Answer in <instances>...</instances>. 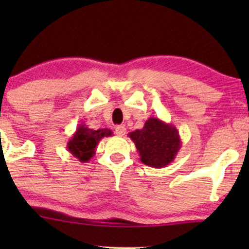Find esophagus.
<instances>
[{"mask_svg": "<svg viewBox=\"0 0 249 249\" xmlns=\"http://www.w3.org/2000/svg\"><path fill=\"white\" fill-rule=\"evenodd\" d=\"M125 131H127V129H125L124 125H117L115 127V134L118 136H124Z\"/></svg>", "mask_w": 249, "mask_h": 249, "instance_id": "34e87169", "label": "esophagus"}]
</instances>
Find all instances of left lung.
I'll use <instances>...</instances> for the list:
<instances>
[{"label": "left lung", "mask_w": 249, "mask_h": 249, "mask_svg": "<svg viewBox=\"0 0 249 249\" xmlns=\"http://www.w3.org/2000/svg\"><path fill=\"white\" fill-rule=\"evenodd\" d=\"M141 156V161L152 168H164L173 162L181 147L179 131L159 118H149L142 129L128 134Z\"/></svg>", "instance_id": "8db88e82"}]
</instances>
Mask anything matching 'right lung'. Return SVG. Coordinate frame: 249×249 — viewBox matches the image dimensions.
I'll return each instance as SVG.
<instances>
[{
  "label": "right lung",
  "instance_id": "add662e5",
  "mask_svg": "<svg viewBox=\"0 0 249 249\" xmlns=\"http://www.w3.org/2000/svg\"><path fill=\"white\" fill-rule=\"evenodd\" d=\"M110 136H112L110 129L103 128L94 130L85 124H80L67 142V149L80 162L86 163L95 155L101 139Z\"/></svg>",
  "mask_w": 249,
  "mask_h": 249
}]
</instances>
